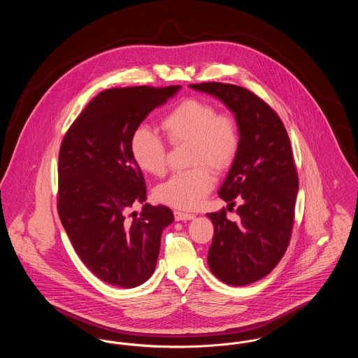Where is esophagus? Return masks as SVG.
<instances>
[{
	"instance_id": "34e87169",
	"label": "esophagus",
	"mask_w": 358,
	"mask_h": 358,
	"mask_svg": "<svg viewBox=\"0 0 358 358\" xmlns=\"http://www.w3.org/2000/svg\"><path fill=\"white\" fill-rule=\"evenodd\" d=\"M194 217L196 216L193 213H187V212H182V210H174V219L177 222H187V220H192Z\"/></svg>"
}]
</instances>
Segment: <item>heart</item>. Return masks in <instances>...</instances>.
Instances as JSON below:
<instances>
[{"instance_id":"obj_1","label":"heart","mask_w":358,"mask_h":358,"mask_svg":"<svg viewBox=\"0 0 358 358\" xmlns=\"http://www.w3.org/2000/svg\"><path fill=\"white\" fill-rule=\"evenodd\" d=\"M173 145L190 143V162L197 166L178 171L157 189L161 201L180 208L197 209L215 185L213 171L228 169L240 145L238 124L232 115L217 113L212 103L189 98L176 104L161 122ZM131 155L141 171L161 177L166 171V145L148 127H138L130 139Z\"/></svg>"}]
</instances>
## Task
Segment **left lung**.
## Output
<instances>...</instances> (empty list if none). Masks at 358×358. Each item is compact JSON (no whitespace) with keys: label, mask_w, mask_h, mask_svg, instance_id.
<instances>
[{"label":"left lung","mask_w":358,"mask_h":358,"mask_svg":"<svg viewBox=\"0 0 358 358\" xmlns=\"http://www.w3.org/2000/svg\"><path fill=\"white\" fill-rule=\"evenodd\" d=\"M219 98L234 114L240 145L219 190L238 220L227 210L206 213L215 234L208 252L212 273L229 286H245L278 266L289 247L298 193V174L289 134L273 108L250 90L228 83L190 85Z\"/></svg>","instance_id":"1"}]
</instances>
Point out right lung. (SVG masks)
Masks as SVG:
<instances>
[{"label": "right lung", "instance_id": "1", "mask_svg": "<svg viewBox=\"0 0 358 358\" xmlns=\"http://www.w3.org/2000/svg\"><path fill=\"white\" fill-rule=\"evenodd\" d=\"M181 87L110 88L85 106L59 152L57 210L87 268L122 289L145 283L155 270L162 231L173 222L165 205L146 201V184L130 139L155 107ZM143 203L139 213L131 209Z\"/></svg>", "mask_w": 358, "mask_h": 358}]
</instances>
